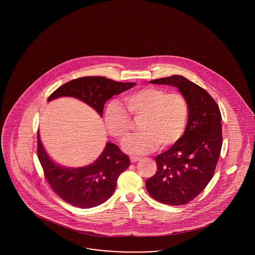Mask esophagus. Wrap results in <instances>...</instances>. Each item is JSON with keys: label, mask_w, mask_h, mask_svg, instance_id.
Returning a JSON list of instances; mask_svg holds the SVG:
<instances>
[{"label": "esophagus", "mask_w": 255, "mask_h": 255, "mask_svg": "<svg viewBox=\"0 0 255 255\" xmlns=\"http://www.w3.org/2000/svg\"><path fill=\"white\" fill-rule=\"evenodd\" d=\"M130 160H131V162H132V163H134V162H136V161L140 160V158H139V157H134V156H132V157H130Z\"/></svg>", "instance_id": "esophagus-1"}]
</instances>
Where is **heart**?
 Instances as JSON below:
<instances>
[{"mask_svg": "<svg viewBox=\"0 0 255 255\" xmlns=\"http://www.w3.org/2000/svg\"><path fill=\"white\" fill-rule=\"evenodd\" d=\"M129 114L140 120L141 133L129 137L123 149L132 155L153 152L158 144L167 148L177 143L185 131L189 107L179 92L167 93L158 87H143L123 97ZM122 105L110 102L104 112V122L109 133L117 139L125 140L131 132V118Z\"/></svg>", "mask_w": 255, "mask_h": 255, "instance_id": "heart-1", "label": "heart"}]
</instances>
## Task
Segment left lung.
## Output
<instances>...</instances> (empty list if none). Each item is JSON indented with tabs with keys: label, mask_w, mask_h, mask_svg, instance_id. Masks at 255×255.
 Returning a JSON list of instances; mask_svg holds the SVG:
<instances>
[{
	"label": "left lung",
	"mask_w": 255,
	"mask_h": 255,
	"mask_svg": "<svg viewBox=\"0 0 255 255\" xmlns=\"http://www.w3.org/2000/svg\"><path fill=\"white\" fill-rule=\"evenodd\" d=\"M150 83L176 87L188 102L184 133L177 143L156 157L158 170L145 182L148 193L159 203L182 206L200 194L214 175L223 143L221 112L206 90L182 75Z\"/></svg>",
	"instance_id": "1"
}]
</instances>
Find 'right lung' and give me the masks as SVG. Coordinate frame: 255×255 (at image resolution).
Instances as JSON below:
<instances>
[{"instance_id":"right-lung-1","label":"right lung","mask_w":255,"mask_h":255,"mask_svg":"<svg viewBox=\"0 0 255 255\" xmlns=\"http://www.w3.org/2000/svg\"><path fill=\"white\" fill-rule=\"evenodd\" d=\"M135 83L117 82L103 76L73 79L55 90L48 101L62 97H75L97 111L102 117L105 102L125 92ZM37 154L45 177L53 191L65 202L80 208H91L106 202L113 195L118 178L130 165L127 155L111 142L90 165L70 168L55 163L47 154L37 133Z\"/></svg>"}]
</instances>
